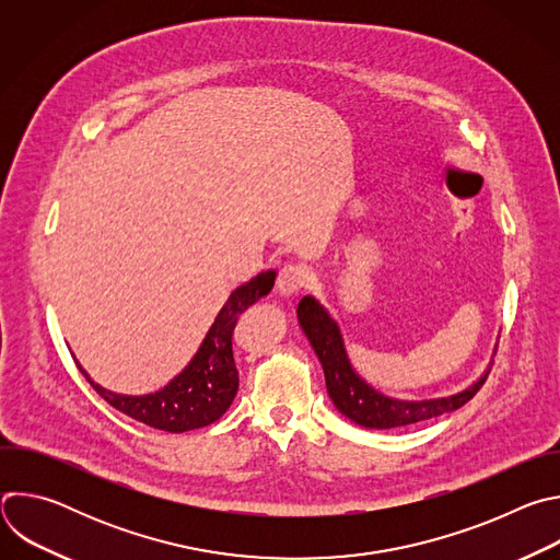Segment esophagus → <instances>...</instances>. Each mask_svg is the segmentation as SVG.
<instances>
[{
    "mask_svg": "<svg viewBox=\"0 0 560 560\" xmlns=\"http://www.w3.org/2000/svg\"><path fill=\"white\" fill-rule=\"evenodd\" d=\"M310 268L303 264H288L277 277V290L281 296H292L310 283Z\"/></svg>",
    "mask_w": 560,
    "mask_h": 560,
    "instance_id": "obj_1",
    "label": "esophagus"
}]
</instances>
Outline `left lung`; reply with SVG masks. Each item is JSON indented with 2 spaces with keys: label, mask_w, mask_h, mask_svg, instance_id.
<instances>
[{
  "label": "left lung",
  "mask_w": 560,
  "mask_h": 560,
  "mask_svg": "<svg viewBox=\"0 0 560 560\" xmlns=\"http://www.w3.org/2000/svg\"><path fill=\"white\" fill-rule=\"evenodd\" d=\"M299 326L305 332L310 346L314 348L318 361H322L326 374V387L332 398L335 408L368 430H392L404 428L412 423H421L447 412L458 410L465 406L469 398L481 389L488 378V372L452 396L428 398V401H401V398H392L368 385L352 368L341 330L328 310L318 303L314 296H303L296 307Z\"/></svg>",
  "instance_id": "8db88e82"
}]
</instances>
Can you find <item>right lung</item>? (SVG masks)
<instances>
[{
	"label": "right lung",
	"instance_id": "1",
	"mask_svg": "<svg viewBox=\"0 0 560 560\" xmlns=\"http://www.w3.org/2000/svg\"><path fill=\"white\" fill-rule=\"evenodd\" d=\"M275 277V270H266L238 285L217 314L192 361L162 389L141 396L117 394L97 385L79 363L77 368L104 401L139 423L175 434L206 428L225 415L238 389V372L232 354L236 318L272 290Z\"/></svg>",
	"mask_w": 560,
	"mask_h": 560
}]
</instances>
